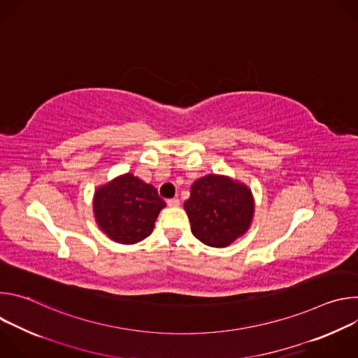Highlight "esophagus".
<instances>
[{
	"label": "esophagus",
	"mask_w": 358,
	"mask_h": 358,
	"mask_svg": "<svg viewBox=\"0 0 358 358\" xmlns=\"http://www.w3.org/2000/svg\"><path fill=\"white\" fill-rule=\"evenodd\" d=\"M167 206L171 207V208H176V207L180 206V199L178 198H170V199H167Z\"/></svg>",
	"instance_id": "esophagus-1"
}]
</instances>
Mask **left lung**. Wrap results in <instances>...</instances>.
<instances>
[{"label":"left lung","mask_w":358,"mask_h":358,"mask_svg":"<svg viewBox=\"0 0 358 358\" xmlns=\"http://www.w3.org/2000/svg\"><path fill=\"white\" fill-rule=\"evenodd\" d=\"M192 235L213 248H225L248 232L255 214L250 188L228 176L195 180L184 202Z\"/></svg>","instance_id":"left-lung-1"}]
</instances>
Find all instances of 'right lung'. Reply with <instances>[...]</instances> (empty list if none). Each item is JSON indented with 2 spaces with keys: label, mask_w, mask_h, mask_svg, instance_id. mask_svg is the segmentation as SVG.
I'll use <instances>...</instances> for the list:
<instances>
[{
  "label": "right lung",
  "mask_w": 358,
  "mask_h": 358,
  "mask_svg": "<svg viewBox=\"0 0 358 358\" xmlns=\"http://www.w3.org/2000/svg\"><path fill=\"white\" fill-rule=\"evenodd\" d=\"M164 207L166 202L157 189L133 173L117 176L97 187L93 195L97 227L108 238L123 245L145 239Z\"/></svg>",
  "instance_id": "right-lung-1"
}]
</instances>
